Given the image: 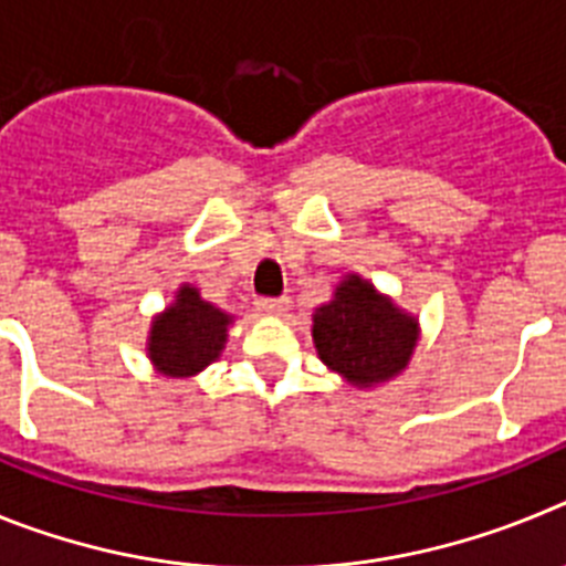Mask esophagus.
<instances>
[{"instance_id": "1", "label": "esophagus", "mask_w": 566, "mask_h": 566, "mask_svg": "<svg viewBox=\"0 0 566 566\" xmlns=\"http://www.w3.org/2000/svg\"><path fill=\"white\" fill-rule=\"evenodd\" d=\"M258 308L263 314H283L289 308V297H260Z\"/></svg>"}]
</instances>
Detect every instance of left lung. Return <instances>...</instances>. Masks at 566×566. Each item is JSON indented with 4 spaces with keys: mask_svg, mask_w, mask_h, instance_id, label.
Wrapping results in <instances>:
<instances>
[{
    "mask_svg": "<svg viewBox=\"0 0 566 566\" xmlns=\"http://www.w3.org/2000/svg\"><path fill=\"white\" fill-rule=\"evenodd\" d=\"M319 359L357 388L388 382L411 363L419 323L359 274H345L334 297L312 314Z\"/></svg>",
    "mask_w": 566,
    "mask_h": 566,
    "instance_id": "1",
    "label": "left lung"
}]
</instances>
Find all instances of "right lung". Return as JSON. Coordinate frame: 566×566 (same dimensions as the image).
Returning <instances> with one entry per match:
<instances>
[{
    "instance_id": "1",
    "label": "right lung",
    "mask_w": 566,
    "mask_h": 566,
    "mask_svg": "<svg viewBox=\"0 0 566 566\" xmlns=\"http://www.w3.org/2000/svg\"><path fill=\"white\" fill-rule=\"evenodd\" d=\"M229 326L232 314L207 303L198 289L184 283L149 328L147 354L155 371L175 379L201 374L209 363L221 357Z\"/></svg>"
}]
</instances>
